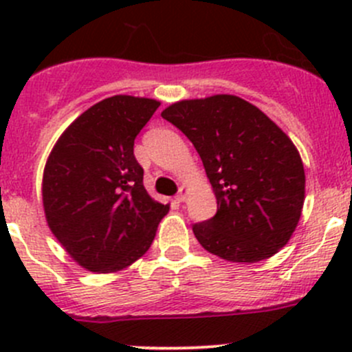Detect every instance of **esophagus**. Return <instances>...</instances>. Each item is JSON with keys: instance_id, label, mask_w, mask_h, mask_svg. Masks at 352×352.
<instances>
[{"instance_id": "34e87169", "label": "esophagus", "mask_w": 352, "mask_h": 352, "mask_svg": "<svg viewBox=\"0 0 352 352\" xmlns=\"http://www.w3.org/2000/svg\"><path fill=\"white\" fill-rule=\"evenodd\" d=\"M187 196H189V190H187L186 187H180L179 194H177V196H175V201L177 202H184L187 199Z\"/></svg>"}]
</instances>
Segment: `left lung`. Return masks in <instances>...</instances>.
<instances>
[{
    "mask_svg": "<svg viewBox=\"0 0 352 352\" xmlns=\"http://www.w3.org/2000/svg\"><path fill=\"white\" fill-rule=\"evenodd\" d=\"M190 140L218 202L196 223L197 242L230 262L264 261L289 242L305 202V168L293 141L235 95L175 102L162 112Z\"/></svg>",
    "mask_w": 352,
    "mask_h": 352,
    "instance_id": "left-lung-1",
    "label": "left lung"
}]
</instances>
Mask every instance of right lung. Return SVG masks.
Segmentation results:
<instances>
[{"mask_svg": "<svg viewBox=\"0 0 352 352\" xmlns=\"http://www.w3.org/2000/svg\"><path fill=\"white\" fill-rule=\"evenodd\" d=\"M158 107L153 98H105L66 127L45 162L47 225L87 271L117 272L143 257L168 212L146 192L134 158V140Z\"/></svg>", "mask_w": 352, "mask_h": 352, "instance_id": "1", "label": "right lung"}]
</instances>
